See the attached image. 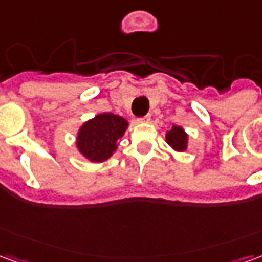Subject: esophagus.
Masks as SVG:
<instances>
[{"label":"esophagus","mask_w":262,"mask_h":262,"mask_svg":"<svg viewBox=\"0 0 262 262\" xmlns=\"http://www.w3.org/2000/svg\"><path fill=\"white\" fill-rule=\"evenodd\" d=\"M148 120H150V116H148V115H146V116H143V118H139V119H137V122H139V123H144V122H148Z\"/></svg>","instance_id":"34e87169"}]
</instances>
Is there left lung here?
<instances>
[{"label":"left lung","mask_w":262,"mask_h":262,"mask_svg":"<svg viewBox=\"0 0 262 262\" xmlns=\"http://www.w3.org/2000/svg\"><path fill=\"white\" fill-rule=\"evenodd\" d=\"M165 140L176 151H184L188 146V135L181 126H172L170 132H167Z\"/></svg>","instance_id":"left-lung-1"}]
</instances>
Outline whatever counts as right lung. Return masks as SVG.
<instances>
[{
  "label": "right lung",
  "mask_w": 262,
  "mask_h": 262,
  "mask_svg": "<svg viewBox=\"0 0 262 262\" xmlns=\"http://www.w3.org/2000/svg\"><path fill=\"white\" fill-rule=\"evenodd\" d=\"M127 120L114 114H99L81 126L77 148L92 163L108 160L118 148V142L127 129Z\"/></svg>",
  "instance_id": "add662e5"
}]
</instances>
